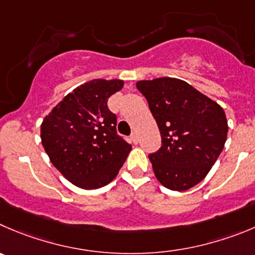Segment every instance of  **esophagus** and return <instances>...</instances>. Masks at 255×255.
<instances>
[{"mask_svg":"<svg viewBox=\"0 0 255 255\" xmlns=\"http://www.w3.org/2000/svg\"><path fill=\"white\" fill-rule=\"evenodd\" d=\"M130 140H131L134 144H137V142H139V136H137L136 132H132V134L130 135Z\"/></svg>","mask_w":255,"mask_h":255,"instance_id":"1","label":"esophagus"}]
</instances>
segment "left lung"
<instances>
[{"mask_svg": "<svg viewBox=\"0 0 255 255\" xmlns=\"http://www.w3.org/2000/svg\"><path fill=\"white\" fill-rule=\"evenodd\" d=\"M136 87L147 100L161 135V147L149 155L155 176L170 190L193 188L224 149V110L183 80H142Z\"/></svg>", "mask_w": 255, "mask_h": 255, "instance_id": "1", "label": "left lung"}]
</instances>
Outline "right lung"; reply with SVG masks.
Instances as JSON below:
<instances>
[{
    "label": "right lung",
    "mask_w": 255,
    "mask_h": 255,
    "mask_svg": "<svg viewBox=\"0 0 255 255\" xmlns=\"http://www.w3.org/2000/svg\"><path fill=\"white\" fill-rule=\"evenodd\" d=\"M123 80L96 79L65 96L41 125V140L53 166L74 185L98 189L110 183L131 150L116 132L108 108Z\"/></svg>",
    "instance_id": "1"
}]
</instances>
